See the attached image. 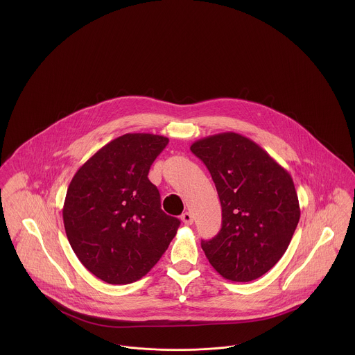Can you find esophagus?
Listing matches in <instances>:
<instances>
[{
	"instance_id": "34e87169",
	"label": "esophagus",
	"mask_w": 355,
	"mask_h": 355,
	"mask_svg": "<svg viewBox=\"0 0 355 355\" xmlns=\"http://www.w3.org/2000/svg\"><path fill=\"white\" fill-rule=\"evenodd\" d=\"M181 220L186 225H191L193 223V216L189 213V211H185L182 216H181Z\"/></svg>"
}]
</instances>
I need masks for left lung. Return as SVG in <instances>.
<instances>
[{"label":"left lung","mask_w":355,"mask_h":355,"mask_svg":"<svg viewBox=\"0 0 355 355\" xmlns=\"http://www.w3.org/2000/svg\"><path fill=\"white\" fill-rule=\"evenodd\" d=\"M190 150L210 171L222 206L220 233L201 242L206 258L229 281L259 278L282 258L301 217L291 175L233 132L205 137Z\"/></svg>","instance_id":"1"}]
</instances>
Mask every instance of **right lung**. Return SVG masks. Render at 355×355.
Instances as JSON below:
<instances>
[{
	"label": "right lung",
	"instance_id": "add662e5",
	"mask_svg": "<svg viewBox=\"0 0 355 355\" xmlns=\"http://www.w3.org/2000/svg\"><path fill=\"white\" fill-rule=\"evenodd\" d=\"M169 138L128 133L110 141L77 170L62 209L69 243L97 278L112 285L141 279L166 252L180 220L161 209L148 178Z\"/></svg>",
	"mask_w": 355,
	"mask_h": 355
}]
</instances>
